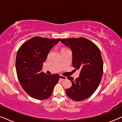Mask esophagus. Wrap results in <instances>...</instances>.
I'll return each mask as SVG.
<instances>
[{
	"label": "esophagus",
	"mask_w": 122,
	"mask_h": 122,
	"mask_svg": "<svg viewBox=\"0 0 122 122\" xmlns=\"http://www.w3.org/2000/svg\"><path fill=\"white\" fill-rule=\"evenodd\" d=\"M59 78H60V79H61V80H66V76H61H61H59Z\"/></svg>",
	"instance_id": "1"
}]
</instances>
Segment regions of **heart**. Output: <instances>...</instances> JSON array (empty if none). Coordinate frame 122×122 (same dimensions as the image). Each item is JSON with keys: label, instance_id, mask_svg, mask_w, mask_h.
Returning <instances> with one entry per match:
<instances>
[{"label": "heart", "instance_id": "b5f03b06", "mask_svg": "<svg viewBox=\"0 0 122 122\" xmlns=\"http://www.w3.org/2000/svg\"><path fill=\"white\" fill-rule=\"evenodd\" d=\"M65 49H66V48H63V49H61V51H62V50H65Z\"/></svg>", "mask_w": 122, "mask_h": 122}]
</instances>
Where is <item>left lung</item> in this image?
I'll use <instances>...</instances> for the list:
<instances>
[{"label": "left lung", "instance_id": "obj_1", "mask_svg": "<svg viewBox=\"0 0 122 122\" xmlns=\"http://www.w3.org/2000/svg\"><path fill=\"white\" fill-rule=\"evenodd\" d=\"M61 41L72 51L73 66L80 70L79 76L67 78L72 85L66 89L67 96L75 101L87 99L95 92L101 83L103 61L99 48L85 38L62 39Z\"/></svg>", "mask_w": 122, "mask_h": 122}]
</instances>
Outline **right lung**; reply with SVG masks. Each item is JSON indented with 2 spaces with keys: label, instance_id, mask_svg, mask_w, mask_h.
I'll list each match as a JSON object with an SVG mask.
<instances>
[{
  "label": "right lung",
  "instance_id": "add662e5",
  "mask_svg": "<svg viewBox=\"0 0 122 122\" xmlns=\"http://www.w3.org/2000/svg\"><path fill=\"white\" fill-rule=\"evenodd\" d=\"M60 40L34 36L23 43L17 51L15 66L19 83L34 99L49 98L59 81V74L46 75L41 69L50 50Z\"/></svg>",
  "mask_w": 122,
  "mask_h": 122
}]
</instances>
